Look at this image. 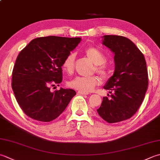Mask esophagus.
Here are the masks:
<instances>
[{
    "label": "esophagus",
    "mask_w": 160,
    "mask_h": 160,
    "mask_svg": "<svg viewBox=\"0 0 160 160\" xmlns=\"http://www.w3.org/2000/svg\"><path fill=\"white\" fill-rule=\"evenodd\" d=\"M78 93L79 94H82V95H88L89 93L88 92H81V91H78Z\"/></svg>",
    "instance_id": "34e87169"
}]
</instances>
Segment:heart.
<instances>
[{
  "label": "heart",
  "mask_w": 160,
  "mask_h": 160,
  "mask_svg": "<svg viewBox=\"0 0 160 160\" xmlns=\"http://www.w3.org/2000/svg\"><path fill=\"white\" fill-rule=\"evenodd\" d=\"M87 57L90 59L96 65V71L102 77H107L109 73V67L106 63V56L101 50L93 46H89L84 50ZM75 53H70L64 59L62 68L68 73H72L74 71ZM101 83V79L96 76L83 77L77 76L68 82V86L81 92H89Z\"/></svg>",
  "instance_id": "obj_1"
}]
</instances>
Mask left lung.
<instances>
[{
    "label": "left lung",
    "mask_w": 160,
    "mask_h": 160,
    "mask_svg": "<svg viewBox=\"0 0 160 160\" xmlns=\"http://www.w3.org/2000/svg\"><path fill=\"white\" fill-rule=\"evenodd\" d=\"M102 38V44L114 53L115 70L104 86L110 98L103 97L97 112L108 123H118L132 117L142 105L148 88V70L144 56L132 41L118 35Z\"/></svg>",
    "instance_id": "1"
}]
</instances>
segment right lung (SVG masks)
Instances as JSON below:
<instances>
[{
	"label": "right lung",
	"mask_w": 160,
	"mask_h": 160,
	"mask_svg": "<svg viewBox=\"0 0 160 160\" xmlns=\"http://www.w3.org/2000/svg\"><path fill=\"white\" fill-rule=\"evenodd\" d=\"M81 38L48 36L34 39L19 52L12 71V87L22 110L32 119L50 122L64 112L76 92L51 87L62 81V63Z\"/></svg>",
	"instance_id": "add662e5"
}]
</instances>
